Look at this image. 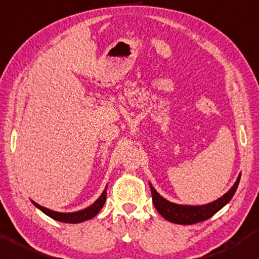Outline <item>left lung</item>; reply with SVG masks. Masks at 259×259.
Instances as JSON below:
<instances>
[{"instance_id":"left-lung-1","label":"left lung","mask_w":259,"mask_h":259,"mask_svg":"<svg viewBox=\"0 0 259 259\" xmlns=\"http://www.w3.org/2000/svg\"><path fill=\"white\" fill-rule=\"evenodd\" d=\"M239 180L240 175L238 177L233 187L231 188L223 198L204 206H182L173 204V202L167 201V200L162 198V196L155 191L151 184L150 189L151 195H153V202L155 208L157 209V212L160 213L165 220L174 224H180V225H192V224H196L209 219L211 217L214 215L219 209H222L224 206L232 199V196L237 191L238 185H239Z\"/></svg>"}]
</instances>
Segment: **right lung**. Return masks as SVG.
I'll return each instance as SVG.
<instances>
[{"label": "right lung", "instance_id": "obj_1", "mask_svg": "<svg viewBox=\"0 0 259 259\" xmlns=\"http://www.w3.org/2000/svg\"><path fill=\"white\" fill-rule=\"evenodd\" d=\"M105 200H106V189L104 192H103V194L99 196V199L95 202L94 205H91L88 208L82 209V211H78V212H74V213L54 212V211H51V209H48V208L42 207V206L36 204V202H34V201H32V202L36 206L37 208L41 209V211H42L45 214L51 217L52 219L58 220V222H61V223L78 224V223L85 222V220L94 218V217L97 215V213L101 211V209L103 208V206H104Z\"/></svg>", "mask_w": 259, "mask_h": 259}]
</instances>
